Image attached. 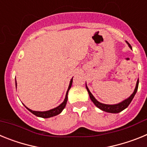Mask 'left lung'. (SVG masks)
<instances>
[{
  "instance_id": "8db88e82",
  "label": "left lung",
  "mask_w": 147,
  "mask_h": 147,
  "mask_svg": "<svg viewBox=\"0 0 147 147\" xmlns=\"http://www.w3.org/2000/svg\"><path fill=\"white\" fill-rule=\"evenodd\" d=\"M126 42L127 43L128 46H129V47L132 49V47H131V45H129V42H127V41H126ZM138 83H139V80H138L134 91H133V93H132V94H131L130 96L128 97V98H126V99H124V101H122V102H119V103L115 104V105H106V104H103V103H101V102H99L98 101H97V100L96 99V98L93 96V94L90 93V90L88 89V86H87V84L85 85V86H86V89H87V90H88V93H89L90 98V99H91L92 102H93V104H94V105H96L97 107H98V108H99L100 110H103V111H105V112H107V113H119L121 112L122 110H124V109L127 108V107L129 106V104L131 103L132 100L133 99V98H134V96H135V95H136V92H137V90H138Z\"/></svg>"
}]
</instances>
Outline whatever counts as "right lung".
<instances>
[{"label":"right lung","mask_w":147,"mask_h":147,"mask_svg":"<svg viewBox=\"0 0 147 147\" xmlns=\"http://www.w3.org/2000/svg\"><path fill=\"white\" fill-rule=\"evenodd\" d=\"M16 80V79H15ZM72 82H73V78L70 81V84H69V86H68V88H67V90L66 92V95H65V98L64 101L63 102L60 104L59 106H57V107L55 108H53L51 110H46V111H35V110H32L31 109L28 108L26 106H25L27 108V110H29L30 112L33 113L34 115H35L37 117H40V118H44V119H48V118H51V117H53V116H55V115H59V113H62V111L63 110V109L65 107V105L67 104V93H68V90H70V88H71V85H72ZM15 85H16V88H17V82L15 80Z\"/></svg>","instance_id":"right-lung-1"}]
</instances>
